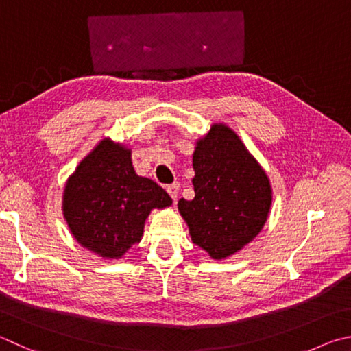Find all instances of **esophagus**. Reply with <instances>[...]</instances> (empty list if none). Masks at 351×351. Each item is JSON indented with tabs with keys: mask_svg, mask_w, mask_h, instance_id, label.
Segmentation results:
<instances>
[{
	"mask_svg": "<svg viewBox=\"0 0 351 351\" xmlns=\"http://www.w3.org/2000/svg\"><path fill=\"white\" fill-rule=\"evenodd\" d=\"M167 193L170 195V197L173 201H176V197H178V193H180V184L178 182H173V184H170V186H167Z\"/></svg>",
	"mask_w": 351,
	"mask_h": 351,
	"instance_id": "esophagus-1",
	"label": "esophagus"
}]
</instances>
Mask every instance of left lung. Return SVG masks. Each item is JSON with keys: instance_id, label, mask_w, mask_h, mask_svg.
Segmentation results:
<instances>
[{"instance_id": "left-lung-1", "label": "left lung", "mask_w": 351, "mask_h": 351, "mask_svg": "<svg viewBox=\"0 0 351 351\" xmlns=\"http://www.w3.org/2000/svg\"><path fill=\"white\" fill-rule=\"evenodd\" d=\"M193 170L195 197H182L178 210L193 244L210 258L224 259L263 230L271 206L270 181L226 124H213L196 143Z\"/></svg>"}]
</instances>
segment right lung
Instances as JSON below:
<instances>
[{
	"mask_svg": "<svg viewBox=\"0 0 351 351\" xmlns=\"http://www.w3.org/2000/svg\"><path fill=\"white\" fill-rule=\"evenodd\" d=\"M130 155L129 149L104 139L80 162L62 195L70 232L101 258L123 256L141 241L152 210L171 204L161 186L136 175Z\"/></svg>",
	"mask_w": 351,
	"mask_h": 351,
	"instance_id": "obj_1",
	"label": "right lung"
}]
</instances>
